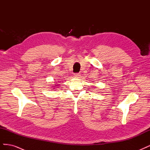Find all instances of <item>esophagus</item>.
Segmentation results:
<instances>
[{
	"mask_svg": "<svg viewBox=\"0 0 150 150\" xmlns=\"http://www.w3.org/2000/svg\"><path fill=\"white\" fill-rule=\"evenodd\" d=\"M80 76H81V74H80V73H79V72H78V73H74V78H79Z\"/></svg>",
	"mask_w": 150,
	"mask_h": 150,
	"instance_id": "34e87169",
	"label": "esophagus"
}]
</instances>
